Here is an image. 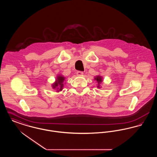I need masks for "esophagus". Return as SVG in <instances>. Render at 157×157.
Here are the masks:
<instances>
[{"label": "esophagus", "instance_id": "obj_1", "mask_svg": "<svg viewBox=\"0 0 157 157\" xmlns=\"http://www.w3.org/2000/svg\"><path fill=\"white\" fill-rule=\"evenodd\" d=\"M76 75L79 76H81L83 75V72H81V71H78L76 72Z\"/></svg>", "mask_w": 157, "mask_h": 157}]
</instances>
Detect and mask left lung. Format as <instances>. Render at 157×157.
I'll return each instance as SVG.
<instances>
[{"mask_svg":"<svg viewBox=\"0 0 157 157\" xmlns=\"http://www.w3.org/2000/svg\"><path fill=\"white\" fill-rule=\"evenodd\" d=\"M94 80H95L97 82V88H101V83H102L103 82V78L102 76H101V75H97L96 76H95Z\"/></svg>","mask_w":157,"mask_h":157,"instance_id":"obj_1","label":"left lung"}]
</instances>
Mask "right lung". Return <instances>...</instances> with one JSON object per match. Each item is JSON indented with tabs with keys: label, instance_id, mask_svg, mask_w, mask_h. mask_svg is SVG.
I'll return each mask as SVG.
<instances>
[{
	"label": "right lung",
	"instance_id": "obj_1",
	"mask_svg": "<svg viewBox=\"0 0 157 157\" xmlns=\"http://www.w3.org/2000/svg\"><path fill=\"white\" fill-rule=\"evenodd\" d=\"M65 79L66 78L61 74L58 75L56 78L55 81L52 84V87L53 90H56V92L62 91L64 85L65 84Z\"/></svg>",
	"mask_w": 157,
	"mask_h": 157
}]
</instances>
